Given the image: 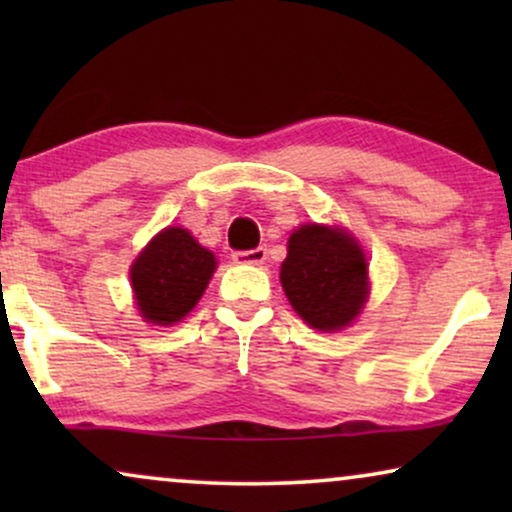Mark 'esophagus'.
<instances>
[{
	"label": "esophagus",
	"mask_w": 512,
	"mask_h": 512,
	"mask_svg": "<svg viewBox=\"0 0 512 512\" xmlns=\"http://www.w3.org/2000/svg\"><path fill=\"white\" fill-rule=\"evenodd\" d=\"M265 256H268V249L256 247V249H249V251H235L233 261L240 263V265H261L265 261Z\"/></svg>",
	"instance_id": "esophagus-1"
}]
</instances>
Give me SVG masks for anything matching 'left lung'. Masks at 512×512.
Returning a JSON list of instances; mask_svg holds the SVG:
<instances>
[{
  "instance_id": "8db88e82",
  "label": "left lung",
  "mask_w": 512,
  "mask_h": 512,
  "mask_svg": "<svg viewBox=\"0 0 512 512\" xmlns=\"http://www.w3.org/2000/svg\"><path fill=\"white\" fill-rule=\"evenodd\" d=\"M279 279L293 310L319 331L349 326L366 303V256L340 228L300 226L289 237Z\"/></svg>"
}]
</instances>
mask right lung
<instances>
[{
	"label": "right lung",
	"instance_id": "right-lung-1",
	"mask_svg": "<svg viewBox=\"0 0 512 512\" xmlns=\"http://www.w3.org/2000/svg\"><path fill=\"white\" fill-rule=\"evenodd\" d=\"M214 270V254L200 247L188 230L165 228L130 268L142 317L158 326L184 319L205 293Z\"/></svg>",
	"mask_w": 512,
	"mask_h": 512
}]
</instances>
